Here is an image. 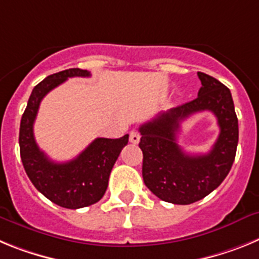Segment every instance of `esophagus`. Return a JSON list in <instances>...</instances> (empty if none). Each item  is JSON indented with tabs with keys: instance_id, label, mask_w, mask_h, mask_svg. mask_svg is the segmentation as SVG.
Returning <instances> with one entry per match:
<instances>
[{
	"instance_id": "esophagus-1",
	"label": "esophagus",
	"mask_w": 259,
	"mask_h": 259,
	"mask_svg": "<svg viewBox=\"0 0 259 259\" xmlns=\"http://www.w3.org/2000/svg\"><path fill=\"white\" fill-rule=\"evenodd\" d=\"M140 134L137 131H131V134H130V141H131L132 144H139V141H140Z\"/></svg>"
}]
</instances>
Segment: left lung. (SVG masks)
<instances>
[{
  "mask_svg": "<svg viewBox=\"0 0 259 259\" xmlns=\"http://www.w3.org/2000/svg\"><path fill=\"white\" fill-rule=\"evenodd\" d=\"M202 87L197 98L140 125L143 179L158 198L176 205L202 200L222 184L232 167L239 143V122L230 89L210 75L197 72ZM201 111H211L221 132L206 155H188L176 143L180 123Z\"/></svg>",
  "mask_w": 259,
  "mask_h": 259,
  "instance_id": "left-lung-1",
  "label": "left lung"
}]
</instances>
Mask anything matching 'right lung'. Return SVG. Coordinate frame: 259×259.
I'll return each instance as SVG.
<instances>
[{"instance_id":"1","label":"right lung","mask_w":259,"mask_h":259,"mask_svg":"<svg viewBox=\"0 0 259 259\" xmlns=\"http://www.w3.org/2000/svg\"><path fill=\"white\" fill-rule=\"evenodd\" d=\"M74 76L88 77L91 72L68 68L49 75L38 83L29 96L19 130L20 158L29 180L48 200L66 209L89 206L104 197L114 163L128 144V135L120 139L98 137L76 158L63 163L53 162L40 150L33 136V123L41 100L52 89Z\"/></svg>"}]
</instances>
